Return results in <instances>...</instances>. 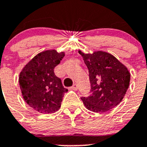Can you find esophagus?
Returning <instances> with one entry per match:
<instances>
[{"label":"esophagus","mask_w":147,"mask_h":147,"mask_svg":"<svg viewBox=\"0 0 147 147\" xmlns=\"http://www.w3.org/2000/svg\"><path fill=\"white\" fill-rule=\"evenodd\" d=\"M71 88L72 89V90H78V85L77 84H73V86H72V88Z\"/></svg>","instance_id":"obj_1"}]
</instances>
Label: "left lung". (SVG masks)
<instances>
[{
  "label": "left lung",
  "mask_w": 147,
  "mask_h": 147,
  "mask_svg": "<svg viewBox=\"0 0 147 147\" xmlns=\"http://www.w3.org/2000/svg\"><path fill=\"white\" fill-rule=\"evenodd\" d=\"M89 72L91 94L81 97L83 105L94 112H105L115 107L129 87L131 74L127 67L107 52L95 51L86 53L78 50Z\"/></svg>",
  "instance_id": "left-lung-1"
}]
</instances>
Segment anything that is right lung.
<instances>
[{"instance_id": "add662e5", "label": "right lung", "mask_w": 147, "mask_h": 147, "mask_svg": "<svg viewBox=\"0 0 147 147\" xmlns=\"http://www.w3.org/2000/svg\"><path fill=\"white\" fill-rule=\"evenodd\" d=\"M65 56L55 49L38 53L23 67L19 83L27 105L42 114L56 112L61 107L64 94L68 90L54 74V67Z\"/></svg>"}]
</instances>
